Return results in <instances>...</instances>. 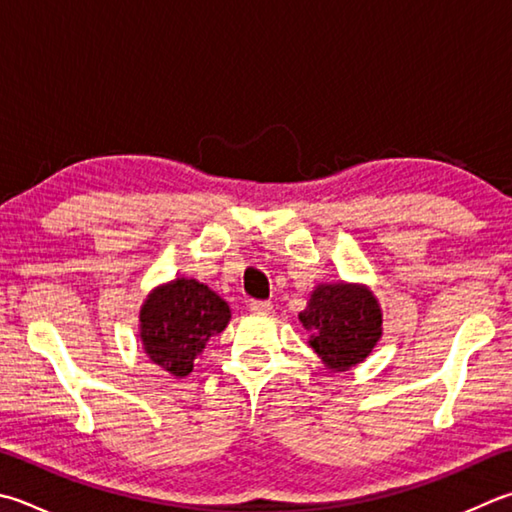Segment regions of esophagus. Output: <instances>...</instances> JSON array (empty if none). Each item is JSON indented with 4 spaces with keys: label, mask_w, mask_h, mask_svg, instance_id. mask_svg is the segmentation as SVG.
<instances>
[{
    "label": "esophagus",
    "mask_w": 512,
    "mask_h": 512,
    "mask_svg": "<svg viewBox=\"0 0 512 512\" xmlns=\"http://www.w3.org/2000/svg\"><path fill=\"white\" fill-rule=\"evenodd\" d=\"M248 309L253 311V313H257V315H266V313H271L273 304L266 302V300H250L248 302Z\"/></svg>",
    "instance_id": "esophagus-1"
}]
</instances>
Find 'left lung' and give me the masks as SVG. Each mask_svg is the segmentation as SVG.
<instances>
[{"mask_svg":"<svg viewBox=\"0 0 512 512\" xmlns=\"http://www.w3.org/2000/svg\"><path fill=\"white\" fill-rule=\"evenodd\" d=\"M300 322L311 333L313 351L333 371L356 367L383 336L380 304L362 284H318Z\"/></svg>","mask_w":512,"mask_h":512,"instance_id":"obj_1","label":"left lung"}]
</instances>
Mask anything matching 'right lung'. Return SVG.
<instances>
[{
	"label": "right lung",
	"mask_w": 512,
	"mask_h": 512,
	"mask_svg": "<svg viewBox=\"0 0 512 512\" xmlns=\"http://www.w3.org/2000/svg\"><path fill=\"white\" fill-rule=\"evenodd\" d=\"M141 340L152 362L172 376H188L210 336L228 327L230 306L197 280L156 286L141 306Z\"/></svg>",
	"instance_id": "add662e5"
}]
</instances>
